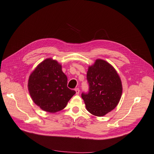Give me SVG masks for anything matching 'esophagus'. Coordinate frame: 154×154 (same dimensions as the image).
I'll return each instance as SVG.
<instances>
[{
  "label": "esophagus",
  "mask_w": 154,
  "mask_h": 154,
  "mask_svg": "<svg viewBox=\"0 0 154 154\" xmlns=\"http://www.w3.org/2000/svg\"><path fill=\"white\" fill-rule=\"evenodd\" d=\"M75 91L76 92V94H79V92H80V90L79 88H75Z\"/></svg>",
  "instance_id": "esophagus-1"
}]
</instances>
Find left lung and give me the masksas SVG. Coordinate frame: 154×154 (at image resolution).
Here are the masks:
<instances>
[{
    "label": "left lung",
    "mask_w": 154,
    "mask_h": 154,
    "mask_svg": "<svg viewBox=\"0 0 154 154\" xmlns=\"http://www.w3.org/2000/svg\"><path fill=\"white\" fill-rule=\"evenodd\" d=\"M88 92L82 97L86 109L92 115L103 116L118 105L122 94L121 79L115 69L103 60H96L87 73Z\"/></svg>",
    "instance_id": "8db88e82"
}]
</instances>
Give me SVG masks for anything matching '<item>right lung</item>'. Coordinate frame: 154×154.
Masks as SVG:
<instances>
[{"mask_svg": "<svg viewBox=\"0 0 154 154\" xmlns=\"http://www.w3.org/2000/svg\"><path fill=\"white\" fill-rule=\"evenodd\" d=\"M28 90L34 103L49 112L64 109L75 94V91L67 88V77L61 65L51 58L45 60L32 72Z\"/></svg>", "mask_w": 154, "mask_h": 154, "instance_id": "1", "label": "right lung"}]
</instances>
